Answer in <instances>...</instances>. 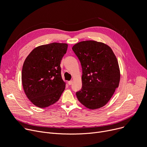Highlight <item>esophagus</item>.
Returning a JSON list of instances; mask_svg holds the SVG:
<instances>
[{"instance_id": "esophagus-1", "label": "esophagus", "mask_w": 147, "mask_h": 147, "mask_svg": "<svg viewBox=\"0 0 147 147\" xmlns=\"http://www.w3.org/2000/svg\"><path fill=\"white\" fill-rule=\"evenodd\" d=\"M73 80H70V81L68 82V84H69V85H71V84H72V83H73Z\"/></svg>"}]
</instances>
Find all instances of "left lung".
Here are the masks:
<instances>
[{
  "label": "left lung",
  "instance_id": "left-lung-1",
  "mask_svg": "<svg viewBox=\"0 0 147 147\" xmlns=\"http://www.w3.org/2000/svg\"><path fill=\"white\" fill-rule=\"evenodd\" d=\"M72 50L82 67V88L76 92L78 101L86 107H102L112 97L118 87L120 71L116 56L111 47L101 42H79Z\"/></svg>",
  "mask_w": 147,
  "mask_h": 147
}]
</instances>
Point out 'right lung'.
I'll return each mask as SVG.
<instances>
[{
    "label": "right lung",
    "mask_w": 147,
    "mask_h": 147,
    "mask_svg": "<svg viewBox=\"0 0 147 147\" xmlns=\"http://www.w3.org/2000/svg\"><path fill=\"white\" fill-rule=\"evenodd\" d=\"M67 47V44L59 43L40 46L24 60L23 87L29 100L38 107H47L56 102L65 89L60 62Z\"/></svg>",
    "instance_id": "1"
}]
</instances>
